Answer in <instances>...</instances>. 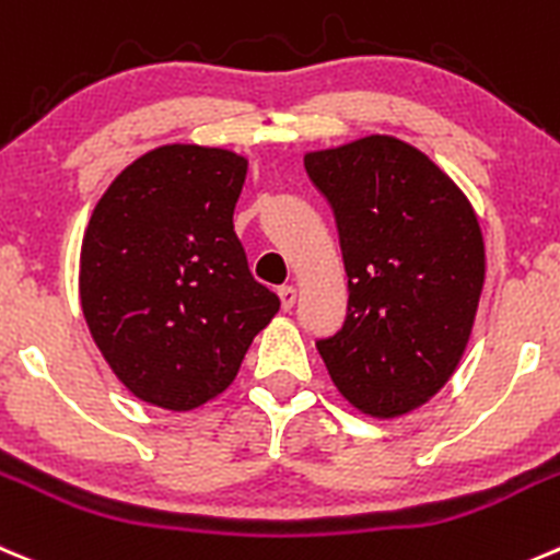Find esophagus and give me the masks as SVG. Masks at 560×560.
Returning <instances> with one entry per match:
<instances>
[{
  "label": "esophagus",
  "instance_id": "esophagus-1",
  "mask_svg": "<svg viewBox=\"0 0 560 560\" xmlns=\"http://www.w3.org/2000/svg\"><path fill=\"white\" fill-rule=\"evenodd\" d=\"M279 298H281V308H284V312H290L292 306H295V298H298V290L295 287H279Z\"/></svg>",
  "mask_w": 560,
  "mask_h": 560
}]
</instances>
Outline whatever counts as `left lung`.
<instances>
[{
	"label": "left lung",
	"mask_w": 560,
	"mask_h": 560,
	"mask_svg": "<svg viewBox=\"0 0 560 560\" xmlns=\"http://www.w3.org/2000/svg\"><path fill=\"white\" fill-rule=\"evenodd\" d=\"M347 270V317L317 350L336 388L377 418L424 405L463 358L485 284L474 208L424 153L366 136L306 155Z\"/></svg>",
	"instance_id": "8db88e82"
}]
</instances>
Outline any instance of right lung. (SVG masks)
<instances>
[{"label":"right lung","mask_w":560,"mask_h":560,"mask_svg":"<svg viewBox=\"0 0 560 560\" xmlns=\"http://www.w3.org/2000/svg\"><path fill=\"white\" fill-rule=\"evenodd\" d=\"M246 159L166 144L128 166L81 243V308L125 388L166 410L235 380L279 298L248 270L232 213Z\"/></svg>","instance_id":"right-lung-1"}]
</instances>
